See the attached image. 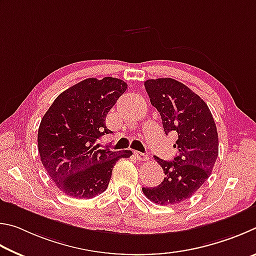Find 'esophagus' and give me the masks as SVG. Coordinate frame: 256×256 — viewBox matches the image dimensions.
Here are the masks:
<instances>
[{
    "label": "esophagus",
    "instance_id": "34e87169",
    "mask_svg": "<svg viewBox=\"0 0 256 256\" xmlns=\"http://www.w3.org/2000/svg\"><path fill=\"white\" fill-rule=\"evenodd\" d=\"M135 156L138 160H146L148 158V156L145 155L144 153H140V152H135Z\"/></svg>",
    "mask_w": 256,
    "mask_h": 256
}]
</instances>
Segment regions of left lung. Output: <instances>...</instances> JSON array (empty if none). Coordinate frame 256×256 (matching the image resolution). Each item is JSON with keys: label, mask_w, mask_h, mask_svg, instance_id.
<instances>
[{"label": "left lung", "mask_w": 256, "mask_h": 256, "mask_svg": "<svg viewBox=\"0 0 256 256\" xmlns=\"http://www.w3.org/2000/svg\"><path fill=\"white\" fill-rule=\"evenodd\" d=\"M152 106L160 112L165 134L176 132L173 160H155L164 171V180L142 192L154 204H176L194 194L209 178L218 158V134L212 112L202 98L173 78L147 80Z\"/></svg>", "instance_id": "1"}]
</instances>
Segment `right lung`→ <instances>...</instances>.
<instances>
[{"instance_id": "right-lung-1", "label": "right lung", "mask_w": 256, "mask_h": 256, "mask_svg": "<svg viewBox=\"0 0 256 256\" xmlns=\"http://www.w3.org/2000/svg\"><path fill=\"white\" fill-rule=\"evenodd\" d=\"M127 90L114 78H86L60 93L42 116L38 150L49 178L62 194L91 199L104 192L114 164L132 150H103L98 140L111 132L106 116Z\"/></svg>"}]
</instances>
